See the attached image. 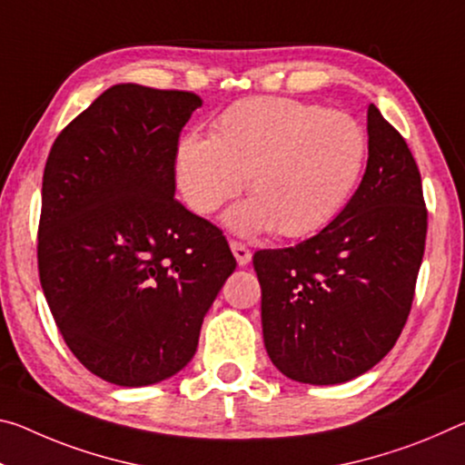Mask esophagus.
I'll use <instances>...</instances> for the list:
<instances>
[{
	"mask_svg": "<svg viewBox=\"0 0 465 465\" xmlns=\"http://www.w3.org/2000/svg\"><path fill=\"white\" fill-rule=\"evenodd\" d=\"M230 248H232V252H233L235 261H238L240 267H246L250 259H252V252H250V248L246 244H242V242H238V240H232Z\"/></svg>",
	"mask_w": 465,
	"mask_h": 465,
	"instance_id": "1",
	"label": "esophagus"
}]
</instances>
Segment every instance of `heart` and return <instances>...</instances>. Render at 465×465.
Returning <instances> with one entry per match:
<instances>
[{
	"instance_id": "heart-1",
	"label": "heart",
	"mask_w": 465,
	"mask_h": 465,
	"mask_svg": "<svg viewBox=\"0 0 465 465\" xmlns=\"http://www.w3.org/2000/svg\"><path fill=\"white\" fill-rule=\"evenodd\" d=\"M366 153V132L351 115L256 97L221 114L211 138L182 140L175 182L190 209L211 215L248 178L254 198L233 209L227 223L244 233L272 227L283 238H304L345 209Z\"/></svg>"
}]
</instances>
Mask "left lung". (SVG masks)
Here are the masks:
<instances>
[{
    "label": "left lung",
    "instance_id": "1",
    "mask_svg": "<svg viewBox=\"0 0 465 465\" xmlns=\"http://www.w3.org/2000/svg\"><path fill=\"white\" fill-rule=\"evenodd\" d=\"M426 227L414 154L371 105L366 172L345 209L312 238L252 259L271 362L311 385L379 364L410 316Z\"/></svg>",
    "mask_w": 465,
    "mask_h": 465
}]
</instances>
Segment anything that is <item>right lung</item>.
Here are the masks:
<instances>
[{
  "mask_svg": "<svg viewBox=\"0 0 465 465\" xmlns=\"http://www.w3.org/2000/svg\"><path fill=\"white\" fill-rule=\"evenodd\" d=\"M201 105L188 91L115 84L49 151L41 287L65 345L114 385L180 372L235 269L223 232L173 198L182 128Z\"/></svg>",
  "mask_w": 465,
  "mask_h": 465,
  "instance_id": "right-lung-1",
  "label": "right lung"
}]
</instances>
